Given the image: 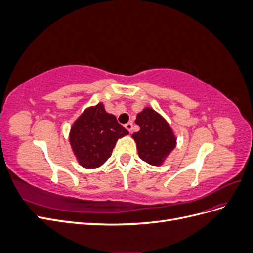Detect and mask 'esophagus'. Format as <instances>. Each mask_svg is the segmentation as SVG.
Segmentation results:
<instances>
[{
	"mask_svg": "<svg viewBox=\"0 0 253 253\" xmlns=\"http://www.w3.org/2000/svg\"><path fill=\"white\" fill-rule=\"evenodd\" d=\"M125 127L127 129L129 133H131L132 129H133V124H132V122H127V124L125 125Z\"/></svg>",
	"mask_w": 253,
	"mask_h": 253,
	"instance_id": "obj_1",
	"label": "esophagus"
}]
</instances>
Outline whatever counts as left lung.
<instances>
[{"mask_svg":"<svg viewBox=\"0 0 253 253\" xmlns=\"http://www.w3.org/2000/svg\"><path fill=\"white\" fill-rule=\"evenodd\" d=\"M135 122L140 129L132 137L140 159L152 166H162L176 147V137L170 125L151 108L137 114Z\"/></svg>","mask_w":253,"mask_h":253,"instance_id":"8db88e82","label":"left lung"}]
</instances>
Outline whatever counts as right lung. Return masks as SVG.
<instances>
[{
	"instance_id": "obj_1",
	"label": "right lung",
	"mask_w": 253,
	"mask_h": 253,
	"mask_svg": "<svg viewBox=\"0 0 253 253\" xmlns=\"http://www.w3.org/2000/svg\"><path fill=\"white\" fill-rule=\"evenodd\" d=\"M127 134L116 117L105 112L100 102L87 108L74 122L70 143L79 165L95 169L111 157L117 140Z\"/></svg>"
}]
</instances>
